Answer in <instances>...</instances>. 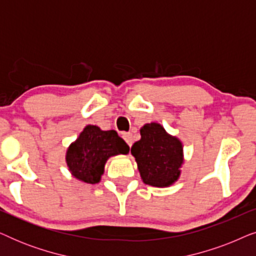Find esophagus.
Returning <instances> with one entry per match:
<instances>
[{
    "instance_id": "34e87169",
    "label": "esophagus",
    "mask_w": 256,
    "mask_h": 256,
    "mask_svg": "<svg viewBox=\"0 0 256 256\" xmlns=\"http://www.w3.org/2000/svg\"><path fill=\"white\" fill-rule=\"evenodd\" d=\"M122 138H124V140L126 142H127V144L129 146H132V132H124V134H122Z\"/></svg>"
}]
</instances>
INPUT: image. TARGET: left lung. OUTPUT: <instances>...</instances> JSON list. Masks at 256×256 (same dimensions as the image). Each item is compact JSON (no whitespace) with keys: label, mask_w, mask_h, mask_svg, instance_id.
Listing matches in <instances>:
<instances>
[{"label":"left lung","mask_w":256,"mask_h":256,"mask_svg":"<svg viewBox=\"0 0 256 256\" xmlns=\"http://www.w3.org/2000/svg\"><path fill=\"white\" fill-rule=\"evenodd\" d=\"M141 140L132 146L143 183L166 188L178 180L184 163L183 143L168 134L157 122L146 124L140 129Z\"/></svg>","instance_id":"left-lung-1"}]
</instances>
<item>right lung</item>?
<instances>
[{
	"label": "right lung",
	"instance_id": "obj_1",
	"mask_svg": "<svg viewBox=\"0 0 256 256\" xmlns=\"http://www.w3.org/2000/svg\"><path fill=\"white\" fill-rule=\"evenodd\" d=\"M129 146L115 130H101L88 124L66 150V164L71 174L87 184H98L108 158L127 155Z\"/></svg>",
	"mask_w": 256,
	"mask_h": 256
}]
</instances>
